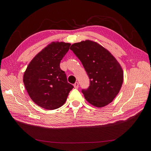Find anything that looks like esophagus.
Returning a JSON list of instances; mask_svg holds the SVG:
<instances>
[{"label": "esophagus", "instance_id": "34e87169", "mask_svg": "<svg viewBox=\"0 0 151 151\" xmlns=\"http://www.w3.org/2000/svg\"><path fill=\"white\" fill-rule=\"evenodd\" d=\"M74 88H76V89H77L79 88V83H77V82H76V83L74 84Z\"/></svg>", "mask_w": 151, "mask_h": 151}]
</instances>
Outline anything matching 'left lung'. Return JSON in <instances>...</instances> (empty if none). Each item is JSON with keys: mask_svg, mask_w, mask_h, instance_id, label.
I'll list each match as a JSON object with an SVG mask.
<instances>
[{"mask_svg": "<svg viewBox=\"0 0 151 151\" xmlns=\"http://www.w3.org/2000/svg\"><path fill=\"white\" fill-rule=\"evenodd\" d=\"M83 63L90 85L82 93L90 104L98 108L113 101L122 88L123 72L108 50L91 40L72 44L70 48Z\"/></svg>", "mask_w": 151, "mask_h": 151, "instance_id": "8db88e82", "label": "left lung"}]
</instances>
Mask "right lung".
Instances as JSON below:
<instances>
[{"instance_id":"add662e5","label":"right lung","mask_w":151,"mask_h":151,"mask_svg":"<svg viewBox=\"0 0 151 151\" xmlns=\"http://www.w3.org/2000/svg\"><path fill=\"white\" fill-rule=\"evenodd\" d=\"M70 46L68 43L52 42L27 67L24 84L31 99L39 106L49 110L61 107L74 88L60 67V61Z\"/></svg>"}]
</instances>
